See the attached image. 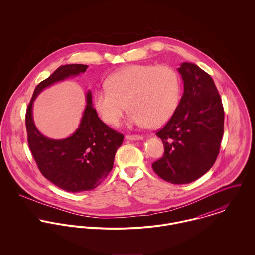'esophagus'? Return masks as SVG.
I'll return each instance as SVG.
<instances>
[{"mask_svg":"<svg viewBox=\"0 0 255 255\" xmlns=\"http://www.w3.org/2000/svg\"><path fill=\"white\" fill-rule=\"evenodd\" d=\"M126 139L131 140V141H137V140H142L143 137L140 135H127Z\"/></svg>","mask_w":255,"mask_h":255,"instance_id":"1","label":"esophagus"}]
</instances>
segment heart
Returning a JSON list of instances; mask_svg holds the SVG:
<instances>
[{
	"mask_svg": "<svg viewBox=\"0 0 255 255\" xmlns=\"http://www.w3.org/2000/svg\"><path fill=\"white\" fill-rule=\"evenodd\" d=\"M106 86L93 93L94 108L102 121L114 126L127 109L131 126L158 128L175 114L180 101L181 81L170 66L132 65L111 74Z\"/></svg>",
	"mask_w": 255,
	"mask_h": 255,
	"instance_id": "obj_1",
	"label": "heart"
}]
</instances>
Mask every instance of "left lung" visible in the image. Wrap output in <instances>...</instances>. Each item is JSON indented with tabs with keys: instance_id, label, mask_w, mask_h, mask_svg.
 Returning a JSON list of instances; mask_svg holds the SVG:
<instances>
[{
	"instance_id": "obj_1",
	"label": "left lung",
	"mask_w": 255,
	"mask_h": 255,
	"mask_svg": "<svg viewBox=\"0 0 255 255\" xmlns=\"http://www.w3.org/2000/svg\"><path fill=\"white\" fill-rule=\"evenodd\" d=\"M178 72L183 94L173 117L156 135L165 151L152 164L166 182L183 184L207 173L215 163L224 132V109L212 77L191 63Z\"/></svg>"
}]
</instances>
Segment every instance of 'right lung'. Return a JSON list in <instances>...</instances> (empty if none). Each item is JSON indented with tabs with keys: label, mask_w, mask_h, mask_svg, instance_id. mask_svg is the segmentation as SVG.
I'll list each match as a JSON object with an SVG mask.
<instances>
[{
	"label": "right lung",
	"mask_w": 255,
	"mask_h": 255,
	"mask_svg": "<svg viewBox=\"0 0 255 255\" xmlns=\"http://www.w3.org/2000/svg\"><path fill=\"white\" fill-rule=\"evenodd\" d=\"M87 68L81 64L59 67L35 87L25 116L28 145L40 172L47 180L69 192L94 189L106 179L124 135L99 119L93 108L90 90L85 94L86 106L80 124L67 138L52 139L43 135L35 126L32 108L37 96L45 88L85 73Z\"/></svg>",
	"instance_id": "right-lung-1"
}]
</instances>
